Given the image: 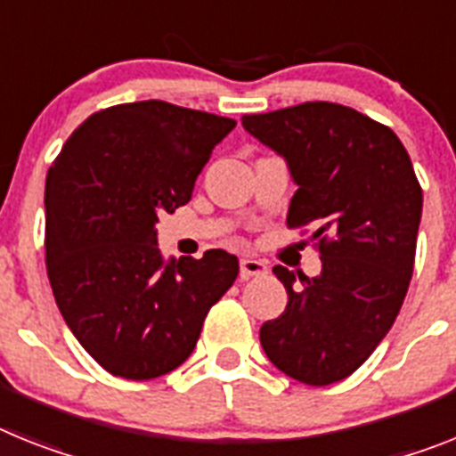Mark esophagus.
<instances>
[{
	"mask_svg": "<svg viewBox=\"0 0 456 456\" xmlns=\"http://www.w3.org/2000/svg\"><path fill=\"white\" fill-rule=\"evenodd\" d=\"M269 271V266L262 262V259H252V257H243L240 259V278L248 281L252 275H264Z\"/></svg>",
	"mask_w": 456,
	"mask_h": 456,
	"instance_id": "obj_1",
	"label": "esophagus"
}]
</instances>
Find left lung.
Masks as SVG:
<instances>
[{
	"label": "left lung",
	"mask_w": 456,
	"mask_h": 456,
	"mask_svg": "<svg viewBox=\"0 0 456 456\" xmlns=\"http://www.w3.org/2000/svg\"><path fill=\"white\" fill-rule=\"evenodd\" d=\"M287 159L299 190L287 227L308 232L322 273L308 281L273 266L287 289L281 317L259 340L273 366L322 387L352 376L399 315L415 266L422 187L399 136L331 102L240 118Z\"/></svg>",
	"instance_id": "8db88e82"
}]
</instances>
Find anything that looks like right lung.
<instances>
[{"instance_id":"1","label":"right lung","mask_w":456,"mask_h":456,"mask_svg":"<svg viewBox=\"0 0 456 456\" xmlns=\"http://www.w3.org/2000/svg\"><path fill=\"white\" fill-rule=\"evenodd\" d=\"M232 118L148 99L92 113L45 178V269L71 334L110 376L152 380L197 346L234 285L224 250L164 262L155 222L192 199Z\"/></svg>"}]
</instances>
